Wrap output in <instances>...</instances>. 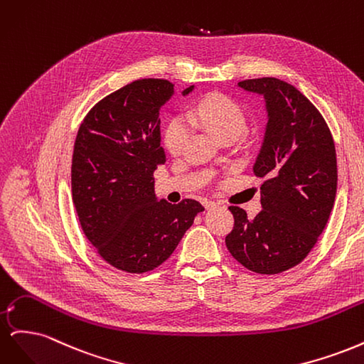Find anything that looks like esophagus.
I'll return each instance as SVG.
<instances>
[{
  "label": "esophagus",
  "instance_id": "esophagus-1",
  "mask_svg": "<svg viewBox=\"0 0 364 364\" xmlns=\"http://www.w3.org/2000/svg\"><path fill=\"white\" fill-rule=\"evenodd\" d=\"M203 205H205V208L208 209V211H209V209H215L218 206L215 202H211V200H205Z\"/></svg>",
  "mask_w": 364,
  "mask_h": 364
}]
</instances>
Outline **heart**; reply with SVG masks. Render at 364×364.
I'll return each instance as SVG.
<instances>
[{
  "mask_svg": "<svg viewBox=\"0 0 364 364\" xmlns=\"http://www.w3.org/2000/svg\"><path fill=\"white\" fill-rule=\"evenodd\" d=\"M190 126L206 129L217 139L237 138L246 126L241 107L222 94L206 95L185 118H173L164 134V144L170 155H179L190 138Z\"/></svg>",
  "mask_w": 364,
  "mask_h": 364,
  "instance_id": "1",
  "label": "heart"
}]
</instances>
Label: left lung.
I'll use <instances>...</instances> for the list:
<instances>
[{"label": "left lung", "mask_w": 364, "mask_h": 364, "mask_svg": "<svg viewBox=\"0 0 364 364\" xmlns=\"http://www.w3.org/2000/svg\"><path fill=\"white\" fill-rule=\"evenodd\" d=\"M237 86L266 102L267 124L253 164L266 182L255 218L229 206L235 222L226 247L246 269L277 274L297 266L328 223L337 191L334 139L321 112L293 85L262 77Z\"/></svg>", "instance_id": "left-lung-1"}]
</instances>
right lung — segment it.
<instances>
[{"instance_id":"add662e5","label":"right lung","mask_w":364,"mask_h":364,"mask_svg":"<svg viewBox=\"0 0 364 364\" xmlns=\"http://www.w3.org/2000/svg\"><path fill=\"white\" fill-rule=\"evenodd\" d=\"M194 85L182 91L188 95ZM174 94L164 79L132 82L98 102L75 138L73 202L86 238L106 262L144 273L167 259L203 206L155 194L153 171L165 162L159 111Z\"/></svg>"}]
</instances>
